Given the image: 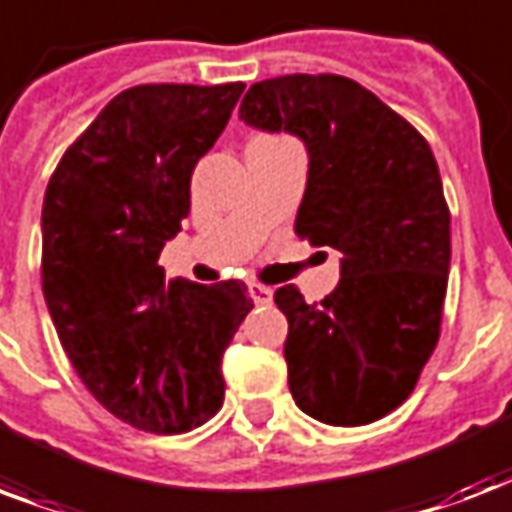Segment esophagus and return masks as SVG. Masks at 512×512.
Segmentation results:
<instances>
[{
	"label": "esophagus",
	"instance_id": "esophagus-1",
	"mask_svg": "<svg viewBox=\"0 0 512 512\" xmlns=\"http://www.w3.org/2000/svg\"><path fill=\"white\" fill-rule=\"evenodd\" d=\"M249 295L255 300L257 306H268L273 300V290L271 287H265V284H249Z\"/></svg>",
	"mask_w": 512,
	"mask_h": 512
}]
</instances>
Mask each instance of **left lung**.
Returning a JSON list of instances; mask_svg holds the SVG:
<instances>
[{"label":"left lung","instance_id":"obj_1","mask_svg":"<svg viewBox=\"0 0 512 512\" xmlns=\"http://www.w3.org/2000/svg\"><path fill=\"white\" fill-rule=\"evenodd\" d=\"M239 112L306 142L295 233L343 255L325 300L306 303L295 284L273 295L290 325L292 397L333 427L384 419L408 400L440 338L451 212L435 155L403 115L341 74L271 77Z\"/></svg>","mask_w":512,"mask_h":512}]
</instances>
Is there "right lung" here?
<instances>
[{
  "instance_id": "right-lung-1",
  "label": "right lung",
  "mask_w": 512,
  "mask_h": 512,
  "mask_svg": "<svg viewBox=\"0 0 512 512\" xmlns=\"http://www.w3.org/2000/svg\"><path fill=\"white\" fill-rule=\"evenodd\" d=\"M244 83L136 85L66 147L42 204V292L66 357L131 427L179 435L222 408L220 360L252 308L244 282L166 279L163 244Z\"/></svg>"
}]
</instances>
